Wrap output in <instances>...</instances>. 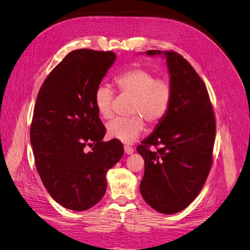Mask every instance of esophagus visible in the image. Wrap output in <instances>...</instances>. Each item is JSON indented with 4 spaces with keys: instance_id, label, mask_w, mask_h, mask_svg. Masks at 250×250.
<instances>
[{
    "instance_id": "esophagus-1",
    "label": "esophagus",
    "mask_w": 250,
    "mask_h": 250,
    "mask_svg": "<svg viewBox=\"0 0 250 250\" xmlns=\"http://www.w3.org/2000/svg\"><path fill=\"white\" fill-rule=\"evenodd\" d=\"M124 151L126 154H132L133 153V148L130 146H124Z\"/></svg>"
}]
</instances>
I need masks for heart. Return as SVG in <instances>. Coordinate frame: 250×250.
Returning <instances> with one entry per match:
<instances>
[{
  "instance_id": "1",
  "label": "heart",
  "mask_w": 250,
  "mask_h": 250,
  "mask_svg": "<svg viewBox=\"0 0 250 250\" xmlns=\"http://www.w3.org/2000/svg\"><path fill=\"white\" fill-rule=\"evenodd\" d=\"M115 83L122 95L132 97L131 118H117L107 124L110 139L130 144L139 139L145 130V119L151 126H156L167 117L173 99L172 83L168 78L156 77L150 70L132 67L119 74ZM113 93L107 85L97 86L94 104L99 116L105 120L112 117Z\"/></svg>"
}]
</instances>
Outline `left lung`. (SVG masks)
<instances>
[{
  "label": "left lung",
  "mask_w": 250,
  "mask_h": 250,
  "mask_svg": "<svg viewBox=\"0 0 250 250\" xmlns=\"http://www.w3.org/2000/svg\"><path fill=\"white\" fill-rule=\"evenodd\" d=\"M167 58L173 99L155 130L138 146L145 161L140 185L143 198L162 214L186 208L208 178L216 135V120L206 84L194 67L174 51L149 50ZM154 146L156 150L148 147Z\"/></svg>",
  "instance_id": "8db88e82"
}]
</instances>
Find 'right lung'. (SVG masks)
Returning a JSON list of instances; mask_svg holds the SVG:
<instances>
[{"label":"right lung","mask_w":250,"mask_h":250,"mask_svg":"<svg viewBox=\"0 0 250 250\" xmlns=\"http://www.w3.org/2000/svg\"><path fill=\"white\" fill-rule=\"evenodd\" d=\"M116 57L111 51H72L37 95L30 129L36 169L51 197L65 208L85 210L99 202L107 171L124 153L120 141H102L106 129L94 104Z\"/></svg>","instance_id":"right-lung-1"}]
</instances>
